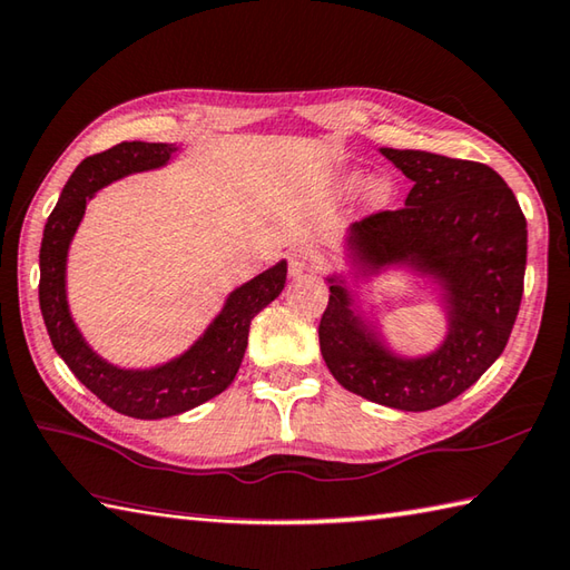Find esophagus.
<instances>
[{
	"label": "esophagus",
	"instance_id": "34e87169",
	"mask_svg": "<svg viewBox=\"0 0 570 570\" xmlns=\"http://www.w3.org/2000/svg\"><path fill=\"white\" fill-rule=\"evenodd\" d=\"M320 263H322V255L315 248H295L289 253V273L293 275L317 271Z\"/></svg>",
	"mask_w": 570,
	"mask_h": 570
}]
</instances>
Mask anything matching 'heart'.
Segmentation results:
<instances>
[{"label":"heart","instance_id":"1","mask_svg":"<svg viewBox=\"0 0 570 570\" xmlns=\"http://www.w3.org/2000/svg\"><path fill=\"white\" fill-rule=\"evenodd\" d=\"M392 193H394V186L390 178H384V176L372 178L367 184V203L374 208H380V206H384V203H390Z\"/></svg>","mask_w":570,"mask_h":570}]
</instances>
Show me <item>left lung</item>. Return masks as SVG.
Segmentation results:
<instances>
[{
	"label": "left lung",
	"mask_w": 570,
	"mask_h": 570,
	"mask_svg": "<svg viewBox=\"0 0 570 570\" xmlns=\"http://www.w3.org/2000/svg\"><path fill=\"white\" fill-rule=\"evenodd\" d=\"M382 154L414 180L400 210L352 225L350 248L362 271L410 263L444 285L449 335L429 357L402 360L354 315L347 287L330 277L320 350L345 390L404 412L456 400L509 342L525 273V218L497 170L426 151Z\"/></svg>",
	"instance_id": "8db88e82"
}]
</instances>
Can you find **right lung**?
I'll list each match as a JSON object with an SVG mask.
<instances>
[{
    "mask_svg": "<svg viewBox=\"0 0 570 570\" xmlns=\"http://www.w3.org/2000/svg\"><path fill=\"white\" fill-rule=\"evenodd\" d=\"M170 154H176V146L124 141L83 158L51 210L39 250V307L53 350L86 390L111 410L134 419L174 416L228 390L248 347L250 320L283 293L287 275V263L281 261L233 289L206 335L178 360L156 370H118L86 345L67 305V253L83 218L86 200L111 180L168 164Z\"/></svg>",
    "mask_w": 570,
    "mask_h": 570,
    "instance_id": "add662e5",
    "label": "right lung"
}]
</instances>
